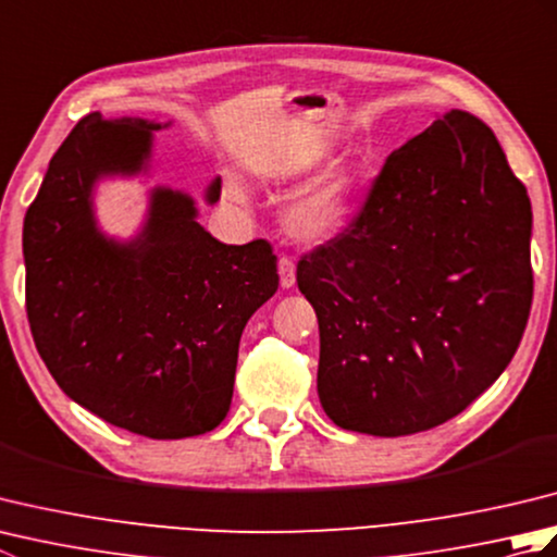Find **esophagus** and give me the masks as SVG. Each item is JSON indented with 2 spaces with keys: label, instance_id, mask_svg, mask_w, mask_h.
I'll use <instances>...</instances> for the list:
<instances>
[{
  "label": "esophagus",
  "instance_id": "obj_1",
  "mask_svg": "<svg viewBox=\"0 0 557 557\" xmlns=\"http://www.w3.org/2000/svg\"><path fill=\"white\" fill-rule=\"evenodd\" d=\"M297 282V263H294L292 256H282L280 258V285L289 289Z\"/></svg>",
  "mask_w": 557,
  "mask_h": 557
}]
</instances>
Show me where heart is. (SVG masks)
<instances>
[{"mask_svg": "<svg viewBox=\"0 0 557 557\" xmlns=\"http://www.w3.org/2000/svg\"><path fill=\"white\" fill-rule=\"evenodd\" d=\"M354 188H357V180L347 168L325 172L321 180L301 188L289 200L285 212L287 227L301 239H327L345 227L354 203ZM227 196L236 203L244 200L242 188L236 184H227Z\"/></svg>", "mask_w": 557, "mask_h": 557, "instance_id": "1", "label": "heart"}]
</instances>
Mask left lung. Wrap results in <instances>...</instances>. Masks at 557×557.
Listing matches in <instances>:
<instances>
[{
    "label": "left lung",
    "instance_id": "1",
    "mask_svg": "<svg viewBox=\"0 0 557 557\" xmlns=\"http://www.w3.org/2000/svg\"><path fill=\"white\" fill-rule=\"evenodd\" d=\"M529 242L527 186L476 116L447 112L395 150L359 215L297 265L333 423L411 435L486 393L529 321Z\"/></svg>",
    "mask_w": 557,
    "mask_h": 557
}]
</instances>
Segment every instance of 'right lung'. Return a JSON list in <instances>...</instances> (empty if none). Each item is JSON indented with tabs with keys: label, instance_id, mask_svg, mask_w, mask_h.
I'll list each match as a JSON object with an SVG mask.
<instances>
[{
	"label": "right lung",
	"instance_id": "add662e5",
	"mask_svg": "<svg viewBox=\"0 0 557 557\" xmlns=\"http://www.w3.org/2000/svg\"><path fill=\"white\" fill-rule=\"evenodd\" d=\"M158 128L81 120L23 220V258L30 333L57 385L112 425L174 441L227 417L242 333L280 277L270 242H218L194 200L170 188L152 194L136 242L96 230L92 184L144 168ZM208 198H220V182Z\"/></svg>",
	"mask_w": 557,
	"mask_h": 557
}]
</instances>
